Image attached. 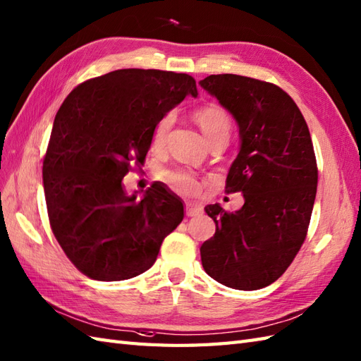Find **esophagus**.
Wrapping results in <instances>:
<instances>
[{
  "label": "esophagus",
  "mask_w": 361,
  "mask_h": 361,
  "mask_svg": "<svg viewBox=\"0 0 361 361\" xmlns=\"http://www.w3.org/2000/svg\"><path fill=\"white\" fill-rule=\"evenodd\" d=\"M203 214V206L198 204V203H194V201H188L186 203V215L188 216H195V215H200Z\"/></svg>",
  "instance_id": "obj_1"
}]
</instances>
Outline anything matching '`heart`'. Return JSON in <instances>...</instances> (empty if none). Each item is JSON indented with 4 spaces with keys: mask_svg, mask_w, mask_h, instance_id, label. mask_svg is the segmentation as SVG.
I'll return each instance as SVG.
<instances>
[{
    "mask_svg": "<svg viewBox=\"0 0 361 361\" xmlns=\"http://www.w3.org/2000/svg\"><path fill=\"white\" fill-rule=\"evenodd\" d=\"M194 120L198 124L200 130L203 132V135L206 137L209 145H212V142L220 141V140L229 141L232 124H231L229 116L226 115V112L221 107L214 106V104L200 107L194 114ZM172 126H173L172 114L164 115L163 118L155 124V128L152 130V140H150L152 149L160 150L166 146ZM169 181L180 192H184V194H195V192L200 189L197 178L188 172L169 173Z\"/></svg>",
    "mask_w": 361,
    "mask_h": 361,
    "instance_id": "1",
    "label": "heart"
}]
</instances>
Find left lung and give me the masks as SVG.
<instances>
[{
	"label": "left lung",
	"instance_id": "obj_1",
	"mask_svg": "<svg viewBox=\"0 0 361 361\" xmlns=\"http://www.w3.org/2000/svg\"><path fill=\"white\" fill-rule=\"evenodd\" d=\"M200 86L238 126L226 192L245 198L235 212L204 207L216 229L200 247L201 263L224 286L262 289L280 279L306 238L318 180L311 133L294 99L271 82L223 73Z\"/></svg>",
	"mask_w": 361,
	"mask_h": 361
}]
</instances>
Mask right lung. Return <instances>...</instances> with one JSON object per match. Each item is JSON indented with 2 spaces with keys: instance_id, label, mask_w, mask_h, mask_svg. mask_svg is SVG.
I'll return each instance as SVG.
<instances>
[{
  "instance_id": "1",
  "label": "right lung",
  "mask_w": 361,
  "mask_h": 361,
  "mask_svg": "<svg viewBox=\"0 0 361 361\" xmlns=\"http://www.w3.org/2000/svg\"><path fill=\"white\" fill-rule=\"evenodd\" d=\"M188 95V73L120 69L75 87L56 112L43 163L49 221L67 258L94 280L120 281L155 263L183 221V200L161 183L129 195L123 178L142 161L152 130Z\"/></svg>"
}]
</instances>
